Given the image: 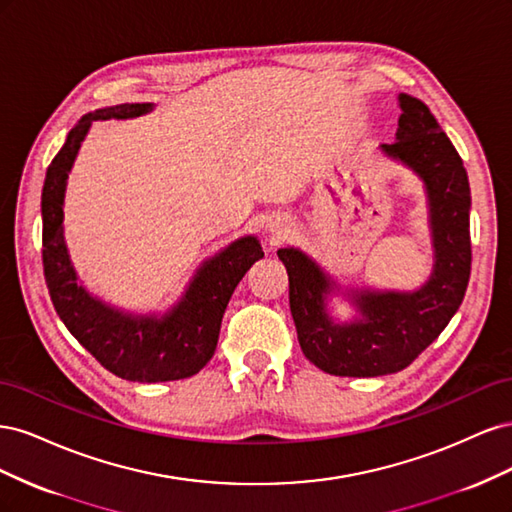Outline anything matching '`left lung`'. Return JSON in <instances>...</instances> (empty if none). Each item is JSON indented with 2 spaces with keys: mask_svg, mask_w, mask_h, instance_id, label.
<instances>
[{
  "mask_svg": "<svg viewBox=\"0 0 512 512\" xmlns=\"http://www.w3.org/2000/svg\"><path fill=\"white\" fill-rule=\"evenodd\" d=\"M397 102V141L382 151L425 181L436 247L429 282L416 292H359L354 303L363 320L333 324L324 309L329 277L294 247L277 252L288 271L301 350L333 376L371 378L408 367L451 322L470 282V183L463 160L421 100L399 94Z\"/></svg>",
  "mask_w": 512,
  "mask_h": 512,
  "instance_id": "left-lung-1",
  "label": "left lung"
}]
</instances>
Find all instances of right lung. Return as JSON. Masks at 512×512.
Segmentation results:
<instances>
[{
    "mask_svg": "<svg viewBox=\"0 0 512 512\" xmlns=\"http://www.w3.org/2000/svg\"><path fill=\"white\" fill-rule=\"evenodd\" d=\"M149 111V102L102 108L70 130L42 188V267L57 316L104 369L132 382H168L190 378L211 361L232 292L265 252L254 237L228 245L200 267L185 297L164 318L123 316L76 284L61 226L66 179L76 153L96 119H128Z\"/></svg>",
    "mask_w": 512,
    "mask_h": 512,
    "instance_id": "add662e5",
    "label": "right lung"
}]
</instances>
